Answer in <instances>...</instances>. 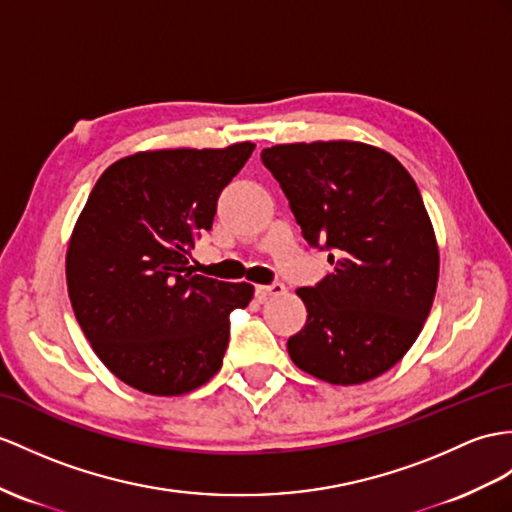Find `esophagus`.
Masks as SVG:
<instances>
[{"label": "esophagus", "mask_w": 512, "mask_h": 512, "mask_svg": "<svg viewBox=\"0 0 512 512\" xmlns=\"http://www.w3.org/2000/svg\"><path fill=\"white\" fill-rule=\"evenodd\" d=\"M286 291V286L282 282H273V284H260L256 286V297L260 299V302H265L267 297L271 295H282Z\"/></svg>", "instance_id": "34e87169"}]
</instances>
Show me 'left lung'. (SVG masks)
I'll use <instances>...</instances> for the list:
<instances>
[{
  "mask_svg": "<svg viewBox=\"0 0 512 512\" xmlns=\"http://www.w3.org/2000/svg\"><path fill=\"white\" fill-rule=\"evenodd\" d=\"M308 245L334 273L297 289L306 326L286 347L330 384L382 376L417 341L439 282V247L421 193L400 160L354 141L263 149Z\"/></svg>",
  "mask_w": 512,
  "mask_h": 512,
  "instance_id": "8db88e82",
  "label": "left lung"
}]
</instances>
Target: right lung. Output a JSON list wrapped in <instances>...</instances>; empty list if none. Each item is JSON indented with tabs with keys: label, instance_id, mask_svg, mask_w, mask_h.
I'll return each mask as SVG.
<instances>
[{
	"label": "right lung",
	"instance_id": "obj_1",
	"mask_svg": "<svg viewBox=\"0 0 512 512\" xmlns=\"http://www.w3.org/2000/svg\"><path fill=\"white\" fill-rule=\"evenodd\" d=\"M254 147L126 156L86 199L67 249L69 299L93 352L132 389L182 395L221 369L230 313L254 286L197 276L186 256Z\"/></svg>",
	"mask_w": 512,
	"mask_h": 512
}]
</instances>
